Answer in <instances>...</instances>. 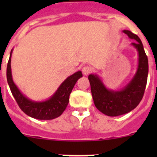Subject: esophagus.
<instances>
[{
	"instance_id": "obj_1",
	"label": "esophagus",
	"mask_w": 157,
	"mask_h": 157,
	"mask_svg": "<svg viewBox=\"0 0 157 157\" xmlns=\"http://www.w3.org/2000/svg\"><path fill=\"white\" fill-rule=\"evenodd\" d=\"M82 74L84 75H88L90 73L91 71H92V69H91L90 67H89V66H85V67H82Z\"/></svg>"
}]
</instances>
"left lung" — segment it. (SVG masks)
<instances>
[{"mask_svg": "<svg viewBox=\"0 0 157 157\" xmlns=\"http://www.w3.org/2000/svg\"><path fill=\"white\" fill-rule=\"evenodd\" d=\"M123 32L136 41L130 44L138 55V67L131 80L124 87L115 90L108 88L98 75L90 74L88 77L96 108L109 116H121L135 109L143 98L147 83L149 63L142 42L130 30Z\"/></svg>", "mask_w": 157, "mask_h": 157, "instance_id": "obj_1", "label": "left lung"}]
</instances>
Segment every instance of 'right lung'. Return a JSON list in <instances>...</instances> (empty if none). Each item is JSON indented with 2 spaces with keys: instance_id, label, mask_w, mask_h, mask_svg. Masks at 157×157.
I'll return each mask as SVG.
<instances>
[{
  "instance_id": "add662e5",
  "label": "right lung",
  "mask_w": 157,
  "mask_h": 157,
  "mask_svg": "<svg viewBox=\"0 0 157 157\" xmlns=\"http://www.w3.org/2000/svg\"><path fill=\"white\" fill-rule=\"evenodd\" d=\"M13 48L10 52V57L7 66V81L11 92L24 113L30 117L41 120H53L59 117L63 112L69 102V96L75 85L76 82L82 77L81 71L68 76L59 85L56 92L45 101H33L24 95L15 84L12 78L11 57Z\"/></svg>"
}]
</instances>
